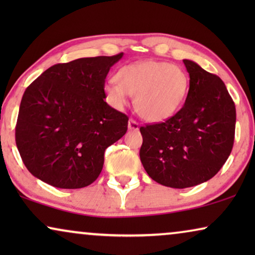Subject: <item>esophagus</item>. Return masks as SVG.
Listing matches in <instances>:
<instances>
[{
  "label": "esophagus",
  "mask_w": 255,
  "mask_h": 255,
  "mask_svg": "<svg viewBox=\"0 0 255 255\" xmlns=\"http://www.w3.org/2000/svg\"><path fill=\"white\" fill-rule=\"evenodd\" d=\"M128 130H131V131H138L139 130V124L134 120L128 121Z\"/></svg>",
  "instance_id": "obj_1"
}]
</instances>
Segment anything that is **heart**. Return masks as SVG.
Here are the masks:
<instances>
[{"label": "heart", "instance_id": "heart-1", "mask_svg": "<svg viewBox=\"0 0 255 255\" xmlns=\"http://www.w3.org/2000/svg\"><path fill=\"white\" fill-rule=\"evenodd\" d=\"M108 81L104 92L114 107L123 108L134 95L138 115L148 122H162L174 116L186 100L189 78L182 68L166 61L146 60L125 65Z\"/></svg>", "mask_w": 255, "mask_h": 255}]
</instances>
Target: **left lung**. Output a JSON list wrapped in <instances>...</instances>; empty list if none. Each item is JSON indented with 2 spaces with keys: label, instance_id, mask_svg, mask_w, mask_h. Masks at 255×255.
Masks as SVG:
<instances>
[{
  "label": "left lung",
  "instance_id": "8db88e82",
  "mask_svg": "<svg viewBox=\"0 0 255 255\" xmlns=\"http://www.w3.org/2000/svg\"><path fill=\"white\" fill-rule=\"evenodd\" d=\"M189 73L186 103L162 123L140 128V160L162 186L189 188L219 172L235 141L236 107L224 82L184 59Z\"/></svg>",
  "mask_w": 255,
  "mask_h": 255
}]
</instances>
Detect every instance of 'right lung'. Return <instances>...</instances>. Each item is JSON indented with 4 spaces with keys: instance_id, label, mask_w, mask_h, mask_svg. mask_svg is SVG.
Masks as SVG:
<instances>
[{
    "instance_id": "obj_1",
    "label": "right lung",
    "mask_w": 255,
    "mask_h": 255,
    "mask_svg": "<svg viewBox=\"0 0 255 255\" xmlns=\"http://www.w3.org/2000/svg\"><path fill=\"white\" fill-rule=\"evenodd\" d=\"M113 57L81 58L46 69L20 101L16 145L34 177L62 189H78L99 177L108 146L128 131V117L104 99Z\"/></svg>"
}]
</instances>
